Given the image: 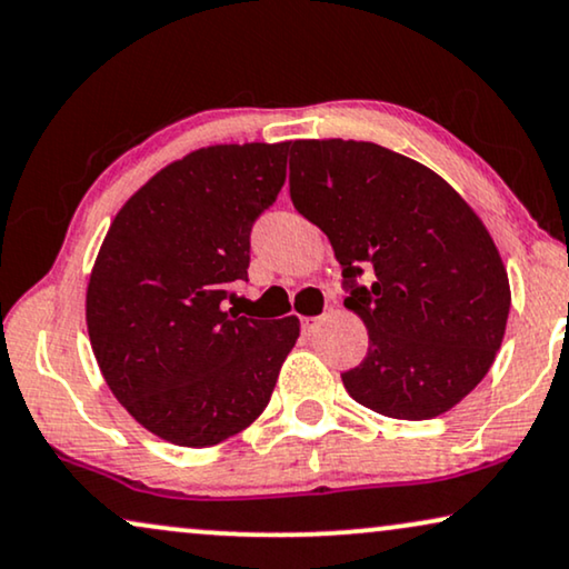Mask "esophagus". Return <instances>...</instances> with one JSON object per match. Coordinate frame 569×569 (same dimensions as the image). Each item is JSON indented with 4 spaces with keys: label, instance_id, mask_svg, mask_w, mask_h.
<instances>
[{
    "label": "esophagus",
    "instance_id": "1",
    "mask_svg": "<svg viewBox=\"0 0 569 569\" xmlns=\"http://www.w3.org/2000/svg\"><path fill=\"white\" fill-rule=\"evenodd\" d=\"M317 325H320V317H301V330H305V336H312Z\"/></svg>",
    "mask_w": 569,
    "mask_h": 569
}]
</instances>
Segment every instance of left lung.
Segmentation results:
<instances>
[{
	"label": "left lung",
	"instance_id": "left-lung-1",
	"mask_svg": "<svg viewBox=\"0 0 569 569\" xmlns=\"http://www.w3.org/2000/svg\"><path fill=\"white\" fill-rule=\"evenodd\" d=\"M291 202L328 233L369 332L343 385L356 403L403 421L458 406L495 363L510 280L476 210L427 166L375 142L297 140ZM367 267L369 290L355 286Z\"/></svg>",
	"mask_w": 569,
	"mask_h": 569
}]
</instances>
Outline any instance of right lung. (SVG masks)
I'll use <instances>...</instances> for the list:
<instances>
[{
	"label": "right lung",
	"instance_id": "right-lung-1",
	"mask_svg": "<svg viewBox=\"0 0 569 569\" xmlns=\"http://www.w3.org/2000/svg\"><path fill=\"white\" fill-rule=\"evenodd\" d=\"M291 142L210 146L150 177L109 226L86 293L96 361L150 435L210 448L264 411L299 317L226 312L249 231L276 202Z\"/></svg>",
	"mask_w": 569,
	"mask_h": 569
}]
</instances>
